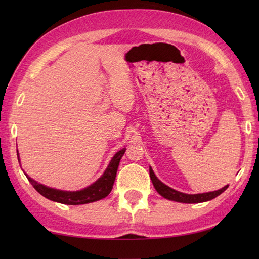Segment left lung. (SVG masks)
Returning <instances> with one entry per match:
<instances>
[{
    "label": "left lung",
    "instance_id": "1",
    "mask_svg": "<svg viewBox=\"0 0 259 259\" xmlns=\"http://www.w3.org/2000/svg\"><path fill=\"white\" fill-rule=\"evenodd\" d=\"M149 174H150V178L153 184V187H155L156 190L159 192V195H161L163 198H166L168 200H172V201H177V202H184V203H199V202H205L213 199V198L218 197L221 194L228 188V185L223 187L222 189L210 191V192H203V194H185V192H180L178 190H175L172 188H170L169 186L164 185L162 181L159 180L157 178V176L153 172L152 168H149Z\"/></svg>",
    "mask_w": 259,
    "mask_h": 259
}]
</instances>
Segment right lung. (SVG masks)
Segmentation results:
<instances>
[{"instance_id":"right-lung-1","label":"right lung","mask_w":259,"mask_h":259,"mask_svg":"<svg viewBox=\"0 0 259 259\" xmlns=\"http://www.w3.org/2000/svg\"><path fill=\"white\" fill-rule=\"evenodd\" d=\"M124 152L125 148L119 150L112 157L111 160H110L107 169L104 170V172L101 175L100 178L96 180L95 183L91 184L90 186L85 187V188L76 191H67L51 188V187L37 183L36 180L32 179L24 171L23 172L38 194H41L43 197L48 198V199L60 203H64V205H84V203H90L93 201L103 199V198H106L110 192H111L115 180V176H117L119 162L121 160V158L124 155ZM16 153H18V160L21 166L19 151H16Z\"/></svg>"}]
</instances>
